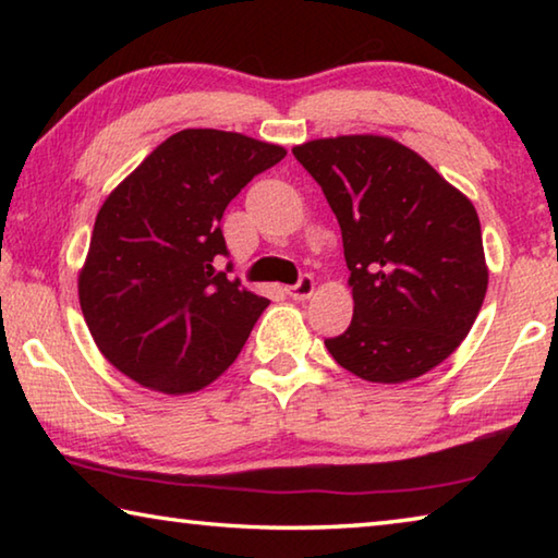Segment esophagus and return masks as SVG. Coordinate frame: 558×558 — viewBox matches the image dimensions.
I'll return each mask as SVG.
<instances>
[{
    "mask_svg": "<svg viewBox=\"0 0 558 558\" xmlns=\"http://www.w3.org/2000/svg\"><path fill=\"white\" fill-rule=\"evenodd\" d=\"M313 290H315L313 276H310V272H302L295 286L288 288V295H290L292 300H307L310 295H313Z\"/></svg>",
    "mask_w": 558,
    "mask_h": 558,
    "instance_id": "obj_1",
    "label": "esophagus"
}]
</instances>
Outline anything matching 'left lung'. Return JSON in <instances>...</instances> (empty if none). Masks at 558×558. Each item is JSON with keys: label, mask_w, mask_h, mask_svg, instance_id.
I'll return each instance as SVG.
<instances>
[{"label": "left lung", "mask_w": 558, "mask_h": 558, "mask_svg": "<svg viewBox=\"0 0 558 558\" xmlns=\"http://www.w3.org/2000/svg\"><path fill=\"white\" fill-rule=\"evenodd\" d=\"M342 229L354 317L325 347L359 379L401 384L468 337L487 292L475 206L413 149L376 135L292 149Z\"/></svg>", "instance_id": "obj_1"}]
</instances>
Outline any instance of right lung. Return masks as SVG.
<instances>
[{
	"instance_id": "right-lung-1",
	"label": "right lung",
	"mask_w": 558,
	"mask_h": 558,
	"mask_svg": "<svg viewBox=\"0 0 558 558\" xmlns=\"http://www.w3.org/2000/svg\"><path fill=\"white\" fill-rule=\"evenodd\" d=\"M282 157L239 132L182 130L100 206L78 298L98 349L132 381L189 393L239 356L268 298L216 270L229 258L221 216Z\"/></svg>"
}]
</instances>
